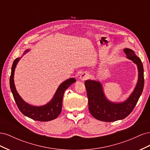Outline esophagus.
<instances>
[{
    "label": "esophagus",
    "mask_w": 150,
    "mask_h": 150,
    "mask_svg": "<svg viewBox=\"0 0 150 150\" xmlns=\"http://www.w3.org/2000/svg\"><path fill=\"white\" fill-rule=\"evenodd\" d=\"M89 78V74L88 73H86V72H83L82 74H81L79 76V79L81 81H84L86 79H87Z\"/></svg>",
    "instance_id": "1"
}]
</instances>
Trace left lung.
<instances>
[{"label": "left lung", "instance_id": "left-lung-1", "mask_svg": "<svg viewBox=\"0 0 150 150\" xmlns=\"http://www.w3.org/2000/svg\"><path fill=\"white\" fill-rule=\"evenodd\" d=\"M126 58L133 61L138 69L137 84L126 100L112 102L104 94L102 83L98 80L88 79L85 81L87 91L89 110L92 116L98 120L112 122L121 120L132 112L143 90L144 70L142 61L132 49H124Z\"/></svg>", "mask_w": 150, "mask_h": 150}]
</instances>
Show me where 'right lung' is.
<instances>
[{"mask_svg":"<svg viewBox=\"0 0 150 150\" xmlns=\"http://www.w3.org/2000/svg\"><path fill=\"white\" fill-rule=\"evenodd\" d=\"M30 49L24 51L20 57H17L13 62L10 78V87L13 98L21 112L25 116L34 120L39 121H49L56 119L60 115L62 110V99L65 91L74 83L76 80L71 78L62 82L57 88L52 98L46 104L42 106H34L25 102L17 93L14 83V72L17 64L25 54L30 51Z\"/></svg>","mask_w":150,"mask_h":150,"instance_id":"1","label":"right lung"}]
</instances>
